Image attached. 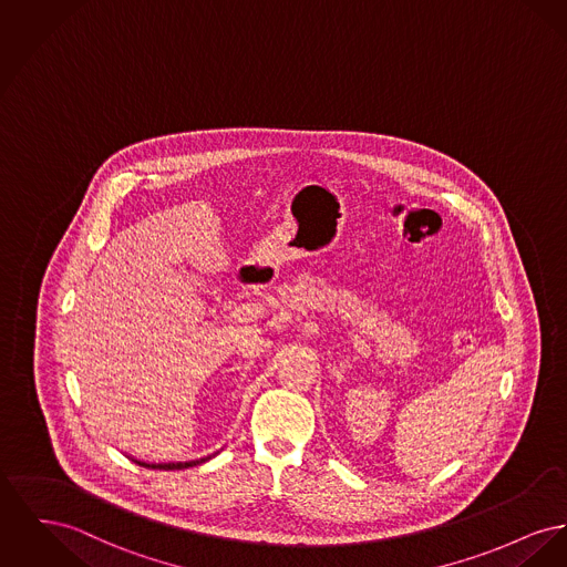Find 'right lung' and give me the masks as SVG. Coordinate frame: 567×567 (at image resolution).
<instances>
[{
  "label": "right lung",
  "instance_id": "add662e5",
  "mask_svg": "<svg viewBox=\"0 0 567 567\" xmlns=\"http://www.w3.org/2000/svg\"><path fill=\"white\" fill-rule=\"evenodd\" d=\"M218 452H214V454H207V456H203V458H195V461H179V463H147V461H138V458H133V456H128L133 463L141 466H147V468H163V471H177V468H188V466H197L200 463H205V461H209V458H214Z\"/></svg>",
  "mask_w": 567,
  "mask_h": 567
}]
</instances>
